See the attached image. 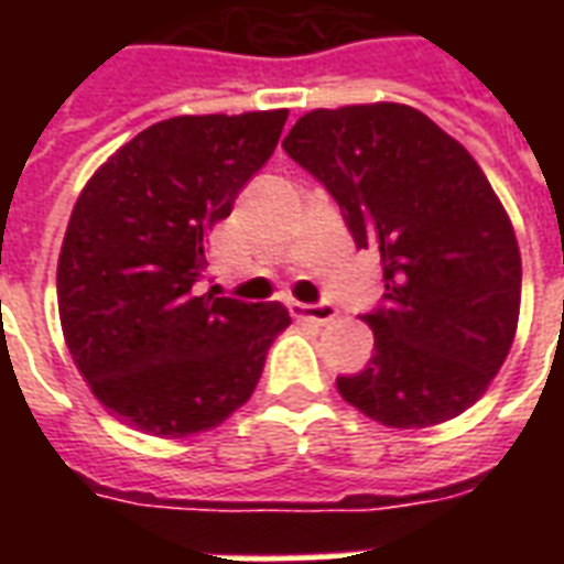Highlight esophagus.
<instances>
[{"mask_svg":"<svg viewBox=\"0 0 564 564\" xmlns=\"http://www.w3.org/2000/svg\"><path fill=\"white\" fill-rule=\"evenodd\" d=\"M290 310L299 322H313V325H330L336 318L334 304H299L295 301Z\"/></svg>","mask_w":564,"mask_h":564,"instance_id":"34e87169","label":"esophagus"}]
</instances>
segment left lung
I'll return each mask as SVG.
<instances>
[{
	"label": "left lung",
	"instance_id": "1",
	"mask_svg": "<svg viewBox=\"0 0 564 564\" xmlns=\"http://www.w3.org/2000/svg\"><path fill=\"white\" fill-rule=\"evenodd\" d=\"M343 210L357 248L380 254L386 307L369 366L336 377L386 427H433L489 389L516 339L521 251L468 149L398 101L310 110L283 140Z\"/></svg>",
	"mask_w": 564,
	"mask_h": 564
}]
</instances>
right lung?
I'll return each instance as SVG.
<instances>
[{
	"instance_id": "add662e5",
	"label": "right lung",
	"mask_w": 564,
	"mask_h": 564,
	"mask_svg": "<svg viewBox=\"0 0 564 564\" xmlns=\"http://www.w3.org/2000/svg\"><path fill=\"white\" fill-rule=\"evenodd\" d=\"M290 110L154 122L82 189L57 257L66 348L110 415L149 436L219 427L251 398L290 313L195 295L207 230L272 158Z\"/></svg>"
}]
</instances>
